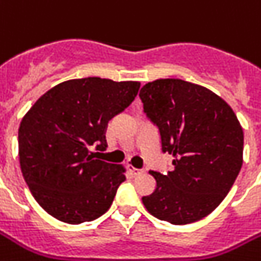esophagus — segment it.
<instances>
[{"label": "esophagus", "instance_id": "obj_1", "mask_svg": "<svg viewBox=\"0 0 261 261\" xmlns=\"http://www.w3.org/2000/svg\"><path fill=\"white\" fill-rule=\"evenodd\" d=\"M129 172H130V173L133 174V176H140V174L143 173V169H137V168H133V167H130L129 168Z\"/></svg>", "mask_w": 261, "mask_h": 261}]
</instances>
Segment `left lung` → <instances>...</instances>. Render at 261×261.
I'll list each match as a JSON object with an SVG mask.
<instances>
[{"label":"left lung","mask_w":261,"mask_h":261,"mask_svg":"<svg viewBox=\"0 0 261 261\" xmlns=\"http://www.w3.org/2000/svg\"><path fill=\"white\" fill-rule=\"evenodd\" d=\"M144 113L160 133L172 171H150L156 189L144 196L148 212L176 225L210 215L232 188L243 165L244 135L232 108L212 90L178 79L140 90Z\"/></svg>","instance_id":"left-lung-1"}]
</instances>
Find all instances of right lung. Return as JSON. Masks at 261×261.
<instances>
[{
    "mask_svg": "<svg viewBox=\"0 0 261 261\" xmlns=\"http://www.w3.org/2000/svg\"><path fill=\"white\" fill-rule=\"evenodd\" d=\"M140 83L69 80L36 101L18 129L23 178L38 204L68 224L92 221L113 203L124 168L93 159L109 120L132 104ZM98 153V152H97Z\"/></svg>",
    "mask_w": 261,
    "mask_h": 261,
    "instance_id": "1",
    "label": "right lung"
}]
</instances>
